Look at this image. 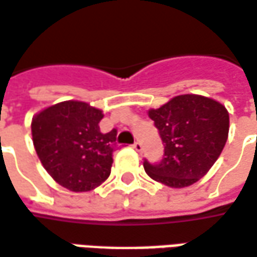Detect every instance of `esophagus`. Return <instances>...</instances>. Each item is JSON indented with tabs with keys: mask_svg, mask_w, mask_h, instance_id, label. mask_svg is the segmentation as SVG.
<instances>
[{
	"mask_svg": "<svg viewBox=\"0 0 257 257\" xmlns=\"http://www.w3.org/2000/svg\"><path fill=\"white\" fill-rule=\"evenodd\" d=\"M132 147H134L136 152H142V149H143V146H142L141 142H135L134 145H132Z\"/></svg>",
	"mask_w": 257,
	"mask_h": 257,
	"instance_id": "obj_1",
	"label": "esophagus"
}]
</instances>
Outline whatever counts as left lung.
<instances>
[{"label": "left lung", "mask_w": 257, "mask_h": 257, "mask_svg": "<svg viewBox=\"0 0 257 257\" xmlns=\"http://www.w3.org/2000/svg\"><path fill=\"white\" fill-rule=\"evenodd\" d=\"M149 116L159 129L164 156L157 164L145 160L146 174L170 188H185L204 177L220 157L228 138L229 115L216 100L181 94Z\"/></svg>", "instance_id": "left-lung-1"}]
</instances>
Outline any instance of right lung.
Returning a JSON list of instances; mask_svg holds the SVG:
<instances>
[{
  "label": "right lung",
  "instance_id": "1",
  "mask_svg": "<svg viewBox=\"0 0 257 257\" xmlns=\"http://www.w3.org/2000/svg\"><path fill=\"white\" fill-rule=\"evenodd\" d=\"M103 111L83 101H62L32 121L36 153L55 182L72 192H89L110 177L116 129L103 134Z\"/></svg>",
  "mask_w": 257,
  "mask_h": 257
}]
</instances>
